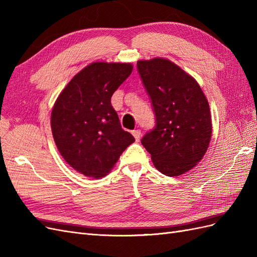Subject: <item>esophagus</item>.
Wrapping results in <instances>:
<instances>
[{"instance_id": "34e87169", "label": "esophagus", "mask_w": 257, "mask_h": 257, "mask_svg": "<svg viewBox=\"0 0 257 257\" xmlns=\"http://www.w3.org/2000/svg\"><path fill=\"white\" fill-rule=\"evenodd\" d=\"M132 134H133V136L135 137L136 142H139V139H141V136H142V132L139 130H134L133 132H132Z\"/></svg>"}]
</instances>
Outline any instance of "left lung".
Returning <instances> with one entry per match:
<instances>
[{
  "mask_svg": "<svg viewBox=\"0 0 257 257\" xmlns=\"http://www.w3.org/2000/svg\"><path fill=\"white\" fill-rule=\"evenodd\" d=\"M137 69L155 114V126L142 144L162 174L180 176L208 149L212 132L208 100L196 80L169 60L138 61Z\"/></svg>",
  "mask_w": 257,
  "mask_h": 257,
  "instance_id": "1",
  "label": "left lung"
}]
</instances>
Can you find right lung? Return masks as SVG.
<instances>
[{"instance_id":"add662e5","label":"right lung","mask_w":257,"mask_h":257,"mask_svg":"<svg viewBox=\"0 0 257 257\" xmlns=\"http://www.w3.org/2000/svg\"><path fill=\"white\" fill-rule=\"evenodd\" d=\"M132 71L130 63L94 62L74 76L53 106L54 143L67 164L84 176L109 173L135 142L111 106L112 94Z\"/></svg>"}]
</instances>
